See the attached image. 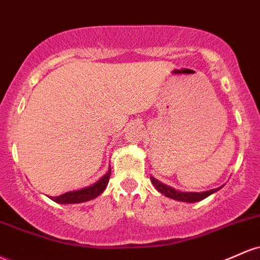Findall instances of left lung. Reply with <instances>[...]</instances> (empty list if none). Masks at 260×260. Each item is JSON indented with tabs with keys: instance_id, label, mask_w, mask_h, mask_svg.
Listing matches in <instances>:
<instances>
[{
	"instance_id": "obj_1",
	"label": "left lung",
	"mask_w": 260,
	"mask_h": 260,
	"mask_svg": "<svg viewBox=\"0 0 260 260\" xmlns=\"http://www.w3.org/2000/svg\"><path fill=\"white\" fill-rule=\"evenodd\" d=\"M150 180H152L153 185L155 186V189L158 190L159 192H161L162 195H165L167 198H170L173 200H178V201H185V202L201 201V200L206 199L207 196L212 195L213 192H216V191L219 190V189H212L210 191H205V192H181V191H178L173 189V187L161 184V182L155 180L154 178H150Z\"/></svg>"
}]
</instances>
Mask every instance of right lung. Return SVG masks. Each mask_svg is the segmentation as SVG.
Segmentation results:
<instances>
[{"label":"right lung","mask_w":260,"mask_h":260,"mask_svg":"<svg viewBox=\"0 0 260 260\" xmlns=\"http://www.w3.org/2000/svg\"><path fill=\"white\" fill-rule=\"evenodd\" d=\"M110 176H111V169L108 170L106 175L102 176L96 184L78 191H69V192H65L62 193V195L58 196V198H51V200L58 202V204H80V202H85V201H88V200H92L98 198L99 195H101V193L104 192V190L106 189L108 184V180H110Z\"/></svg>","instance_id":"add662e5"}]
</instances>
